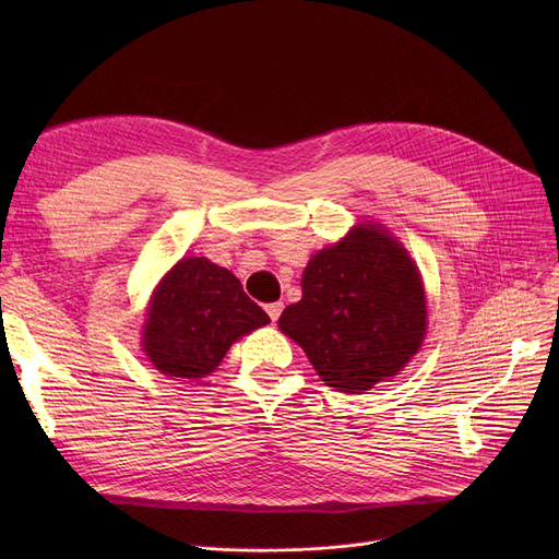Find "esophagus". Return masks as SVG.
Listing matches in <instances>:
<instances>
[{"label": "esophagus", "instance_id": "obj_1", "mask_svg": "<svg viewBox=\"0 0 559 559\" xmlns=\"http://www.w3.org/2000/svg\"><path fill=\"white\" fill-rule=\"evenodd\" d=\"M264 310H267V314H270L272 321H278V317H281V312H283V304H281V301L267 304V306H264Z\"/></svg>", "mask_w": 559, "mask_h": 559}]
</instances>
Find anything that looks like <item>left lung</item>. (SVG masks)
Listing matches in <instances>:
<instances>
[{"mask_svg": "<svg viewBox=\"0 0 559 559\" xmlns=\"http://www.w3.org/2000/svg\"><path fill=\"white\" fill-rule=\"evenodd\" d=\"M301 289V301L283 310L278 326L337 392L358 394L396 376L424 342L419 272L380 226L362 224L312 255Z\"/></svg>", "mask_w": 559, "mask_h": 559, "instance_id": "left-lung-1", "label": "left lung"}]
</instances>
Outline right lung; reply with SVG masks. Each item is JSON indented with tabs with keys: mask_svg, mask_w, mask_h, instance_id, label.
<instances>
[{
	"mask_svg": "<svg viewBox=\"0 0 559 559\" xmlns=\"http://www.w3.org/2000/svg\"><path fill=\"white\" fill-rule=\"evenodd\" d=\"M267 321L228 270L183 258L154 292L142 346L160 373L199 380L219 367L235 340Z\"/></svg>",
	"mask_w": 559,
	"mask_h": 559,
	"instance_id": "right-lung-1",
	"label": "right lung"
}]
</instances>
